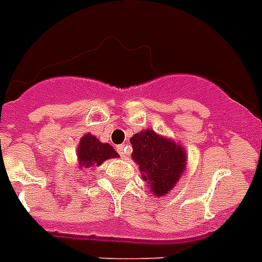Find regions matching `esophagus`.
Wrapping results in <instances>:
<instances>
[{"label": "esophagus", "mask_w": 262, "mask_h": 262, "mask_svg": "<svg viewBox=\"0 0 262 262\" xmlns=\"http://www.w3.org/2000/svg\"><path fill=\"white\" fill-rule=\"evenodd\" d=\"M117 152L120 153V156L122 157V159H125V157H126V145L121 144V145L117 146Z\"/></svg>", "instance_id": "34e87169"}]
</instances>
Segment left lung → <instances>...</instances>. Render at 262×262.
<instances>
[{
    "label": "left lung",
    "instance_id": "8db88e82",
    "mask_svg": "<svg viewBox=\"0 0 262 262\" xmlns=\"http://www.w3.org/2000/svg\"><path fill=\"white\" fill-rule=\"evenodd\" d=\"M132 157L148 182L153 195L165 196L186 169V150L169 138L148 129L130 138Z\"/></svg>",
    "mask_w": 262,
    "mask_h": 262
}]
</instances>
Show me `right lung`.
Segmentation results:
<instances>
[{"instance_id": "add662e5", "label": "right lung", "mask_w": 262, "mask_h": 262, "mask_svg": "<svg viewBox=\"0 0 262 262\" xmlns=\"http://www.w3.org/2000/svg\"><path fill=\"white\" fill-rule=\"evenodd\" d=\"M78 164L79 168H90L95 165H101L103 161L118 157V153L114 150L112 145L101 142L95 136L90 133L83 136L80 138L79 145H78Z\"/></svg>"}]
</instances>
